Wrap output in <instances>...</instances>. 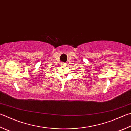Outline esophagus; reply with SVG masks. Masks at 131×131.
<instances>
[{"label":"esophagus","instance_id":"esophagus-1","mask_svg":"<svg viewBox=\"0 0 131 131\" xmlns=\"http://www.w3.org/2000/svg\"><path fill=\"white\" fill-rule=\"evenodd\" d=\"M62 65H66V63H65V62H62Z\"/></svg>","mask_w":131,"mask_h":131}]
</instances>
